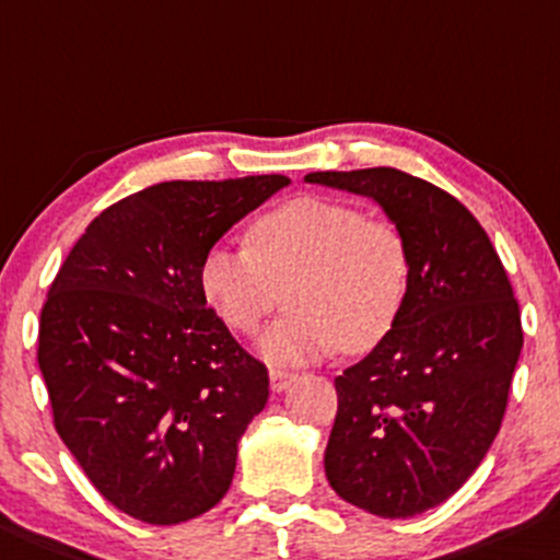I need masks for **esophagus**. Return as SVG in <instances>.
Listing matches in <instances>:
<instances>
[{"instance_id":"esophagus-1","label":"esophagus","mask_w":560,"mask_h":560,"mask_svg":"<svg viewBox=\"0 0 560 560\" xmlns=\"http://www.w3.org/2000/svg\"><path fill=\"white\" fill-rule=\"evenodd\" d=\"M293 381H296V373H288V370H280V368L269 370V383H272L275 392H285Z\"/></svg>"}]
</instances>
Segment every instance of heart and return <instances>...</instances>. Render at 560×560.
<instances>
[{"mask_svg":"<svg viewBox=\"0 0 560 560\" xmlns=\"http://www.w3.org/2000/svg\"><path fill=\"white\" fill-rule=\"evenodd\" d=\"M412 278L405 232L392 219L330 196H296L248 228V246L217 243L198 267L200 291L235 332L250 336L278 306L293 310L264 332L278 364L360 354L397 325Z\"/></svg>","mask_w":560,"mask_h":560,"instance_id":"b5f03b06","label":"heart"}]
</instances>
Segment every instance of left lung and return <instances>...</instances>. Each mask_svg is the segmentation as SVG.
<instances>
[{
    "mask_svg": "<svg viewBox=\"0 0 560 560\" xmlns=\"http://www.w3.org/2000/svg\"><path fill=\"white\" fill-rule=\"evenodd\" d=\"M304 179L373 198L410 243L397 325L336 378L325 474L362 511L418 516L455 494L498 436L524 347L518 301L487 232L442 187L392 166Z\"/></svg>",
    "mask_w": 560,
    "mask_h": 560,
    "instance_id": "1",
    "label": "left lung"
}]
</instances>
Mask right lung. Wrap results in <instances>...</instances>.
I'll return each mask as SVG.
<instances>
[{"mask_svg":"<svg viewBox=\"0 0 560 560\" xmlns=\"http://www.w3.org/2000/svg\"><path fill=\"white\" fill-rule=\"evenodd\" d=\"M288 182L144 187L92 219L49 285L36 360L55 431L131 518L172 526L228 494L269 375L206 306L198 267Z\"/></svg>","mask_w":560,"mask_h":560,"instance_id":"1","label":"right lung"}]
</instances>
